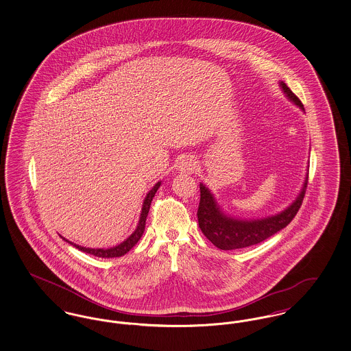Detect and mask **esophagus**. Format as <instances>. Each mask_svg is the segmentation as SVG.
<instances>
[{
	"label": "esophagus",
	"mask_w": 351,
	"mask_h": 351,
	"mask_svg": "<svg viewBox=\"0 0 351 351\" xmlns=\"http://www.w3.org/2000/svg\"><path fill=\"white\" fill-rule=\"evenodd\" d=\"M179 169L183 172H193L196 169V162L192 158H184L179 165Z\"/></svg>",
	"instance_id": "obj_1"
}]
</instances>
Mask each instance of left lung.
<instances>
[{
    "instance_id": "8db88e82",
    "label": "left lung",
    "mask_w": 351,
    "mask_h": 351,
    "mask_svg": "<svg viewBox=\"0 0 351 351\" xmlns=\"http://www.w3.org/2000/svg\"><path fill=\"white\" fill-rule=\"evenodd\" d=\"M280 85L287 97L293 101L304 110V105L300 99L285 85V83L280 82ZM306 185L308 175L305 178V183L299 197L282 213L262 219L242 221L225 216L218 208L217 202L215 201L210 191L200 184V204L197 209V218L201 232L221 250L243 249L261 243L271 235L280 232L298 215L305 196Z\"/></svg>"
}]
</instances>
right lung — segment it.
I'll list each match as a JSON object with an SVG mask.
<instances>
[{"label": "right lung", "mask_w": 351, "mask_h": 351, "mask_svg": "<svg viewBox=\"0 0 351 351\" xmlns=\"http://www.w3.org/2000/svg\"><path fill=\"white\" fill-rule=\"evenodd\" d=\"M159 186H160V182L155 184L154 188L147 193L145 202H143V208H142V213H141V218H139V223H138L135 232L126 241H123L121 245H118L116 247H112V249H89V247H82L79 245H75V243L67 241L66 238H63V239H66L68 243H71L76 249H79V250L83 251V252H86V254L99 256V258H118V256L125 255L128 251L133 249L134 246L136 245V242L141 239L143 232H145V225H146V218H147L149 210H150L151 201L154 199V196H155V193H156Z\"/></svg>", "instance_id": "obj_1"}]
</instances>
